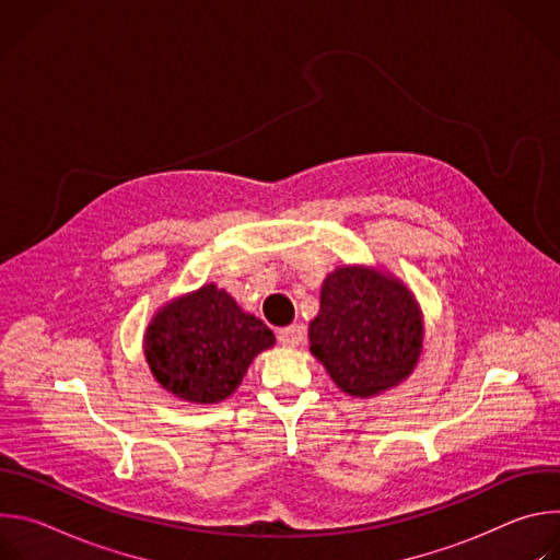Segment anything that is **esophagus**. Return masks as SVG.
Here are the masks:
<instances>
[{
    "mask_svg": "<svg viewBox=\"0 0 560 560\" xmlns=\"http://www.w3.org/2000/svg\"><path fill=\"white\" fill-rule=\"evenodd\" d=\"M277 337H279V341H281L283 346L294 348V346H299V343L303 341V328L296 326V324H292V326H288V328H281V330L277 332Z\"/></svg>",
    "mask_w": 560,
    "mask_h": 560,
    "instance_id": "1",
    "label": "esophagus"
}]
</instances>
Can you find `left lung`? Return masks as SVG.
<instances>
[{"label":"left lung","mask_w":560,"mask_h":560,"mask_svg":"<svg viewBox=\"0 0 560 560\" xmlns=\"http://www.w3.org/2000/svg\"><path fill=\"white\" fill-rule=\"evenodd\" d=\"M421 346L419 305L398 281L365 268H339L324 281L310 350L350 396L365 398L401 383Z\"/></svg>","instance_id":"obj_1"}]
</instances>
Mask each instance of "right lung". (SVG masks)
<instances>
[{
    "instance_id": "right-lung-1",
    "label": "right lung",
    "mask_w": 560,
    "mask_h": 560,
    "mask_svg": "<svg viewBox=\"0 0 560 560\" xmlns=\"http://www.w3.org/2000/svg\"><path fill=\"white\" fill-rule=\"evenodd\" d=\"M275 343L272 330L214 283L159 312L145 332V359L168 392L217 404L242 383L253 359Z\"/></svg>"
}]
</instances>
